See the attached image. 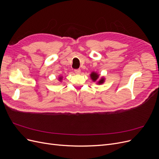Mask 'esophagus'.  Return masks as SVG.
Instances as JSON below:
<instances>
[{
  "instance_id": "esophagus-1",
  "label": "esophagus",
  "mask_w": 159,
  "mask_h": 159,
  "mask_svg": "<svg viewBox=\"0 0 159 159\" xmlns=\"http://www.w3.org/2000/svg\"><path fill=\"white\" fill-rule=\"evenodd\" d=\"M74 71L76 74H80L81 73V70L80 69H76L74 70Z\"/></svg>"
}]
</instances>
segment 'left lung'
<instances>
[{"mask_svg":"<svg viewBox=\"0 0 159 159\" xmlns=\"http://www.w3.org/2000/svg\"><path fill=\"white\" fill-rule=\"evenodd\" d=\"M90 76H91V79H92V80H93V81H95L96 80H97L98 79V78H99V75H98L97 73H95V72H93V73H91ZM104 80H105V79H104L103 78H102L100 80L98 81V84H102L104 82Z\"/></svg>","mask_w":159,"mask_h":159,"instance_id":"left-lung-1","label":"left lung"}]
</instances>
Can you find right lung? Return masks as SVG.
<instances>
[{"instance_id":"add662e5","label":"right lung","mask_w":159,"mask_h":159,"mask_svg":"<svg viewBox=\"0 0 159 159\" xmlns=\"http://www.w3.org/2000/svg\"><path fill=\"white\" fill-rule=\"evenodd\" d=\"M59 79H60V80H61V78H60Z\"/></svg>"}]
</instances>
